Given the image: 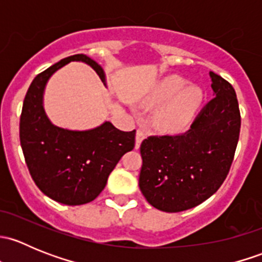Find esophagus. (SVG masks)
I'll return each mask as SVG.
<instances>
[{
  "label": "esophagus",
  "instance_id": "1",
  "mask_svg": "<svg viewBox=\"0 0 262 262\" xmlns=\"http://www.w3.org/2000/svg\"><path fill=\"white\" fill-rule=\"evenodd\" d=\"M144 136H146V134H144L143 129H142V128L137 129V136H136V148H137V149H138L139 146H141L142 141L144 139Z\"/></svg>",
  "mask_w": 262,
  "mask_h": 262
}]
</instances>
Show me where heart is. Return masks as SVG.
Returning a JSON list of instances; mask_svg holds the SVG:
<instances>
[{
    "label": "heart",
    "mask_w": 262,
    "mask_h": 262,
    "mask_svg": "<svg viewBox=\"0 0 262 262\" xmlns=\"http://www.w3.org/2000/svg\"><path fill=\"white\" fill-rule=\"evenodd\" d=\"M202 91L196 86H187L179 76H170L158 83L148 100L150 106L168 101L156 116L158 128L176 132L184 128L202 101Z\"/></svg>",
    "instance_id": "1"
}]
</instances>
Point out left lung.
Wrapping results in <instances>:
<instances>
[{
  "mask_svg": "<svg viewBox=\"0 0 262 262\" xmlns=\"http://www.w3.org/2000/svg\"><path fill=\"white\" fill-rule=\"evenodd\" d=\"M215 96L186 132L149 136L141 144L139 187L152 207L167 213L187 210L222 186L234 158L241 130L236 91L210 72Z\"/></svg>",
  "mask_w": 262,
  "mask_h": 262,
  "instance_id": "obj_1",
  "label": "left lung"
}]
</instances>
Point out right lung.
<instances>
[{"mask_svg": "<svg viewBox=\"0 0 262 262\" xmlns=\"http://www.w3.org/2000/svg\"><path fill=\"white\" fill-rule=\"evenodd\" d=\"M71 60H82L102 81V68L84 54L63 58L39 73L29 87L20 116V143L36 186L66 205L92 202L124 153L136 146V130L123 132L106 121L99 128L73 132L54 126L43 109V91L53 73Z\"/></svg>", "mask_w": 262, "mask_h": 262, "instance_id": "right-lung-1", "label": "right lung"}]
</instances>
